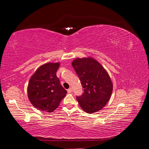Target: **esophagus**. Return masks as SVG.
Returning a JSON list of instances; mask_svg holds the SVG:
<instances>
[{
  "label": "esophagus",
  "instance_id": "34e87169",
  "mask_svg": "<svg viewBox=\"0 0 149 149\" xmlns=\"http://www.w3.org/2000/svg\"><path fill=\"white\" fill-rule=\"evenodd\" d=\"M72 91H73V90H72V88H70L67 90V91L68 93H71L72 92Z\"/></svg>",
  "mask_w": 149,
  "mask_h": 149
}]
</instances>
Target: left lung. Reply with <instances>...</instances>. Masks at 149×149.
<instances>
[{
    "mask_svg": "<svg viewBox=\"0 0 149 149\" xmlns=\"http://www.w3.org/2000/svg\"><path fill=\"white\" fill-rule=\"evenodd\" d=\"M71 65L84 90L81 96L76 97L81 108L89 114L101 110L109 101L113 90L107 71L92 56L76 58Z\"/></svg>",
    "mask_w": 149,
    "mask_h": 149,
    "instance_id": "1",
    "label": "left lung"
}]
</instances>
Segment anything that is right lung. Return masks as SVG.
I'll return each instance as SVG.
<instances>
[{
  "instance_id": "add662e5",
  "label": "right lung",
  "mask_w": 149,
  "mask_h": 149,
  "mask_svg": "<svg viewBox=\"0 0 149 149\" xmlns=\"http://www.w3.org/2000/svg\"><path fill=\"white\" fill-rule=\"evenodd\" d=\"M60 62L47 63L31 76L27 86L28 98L38 110L52 112L59 106L67 91L56 76Z\"/></svg>"
}]
</instances>
